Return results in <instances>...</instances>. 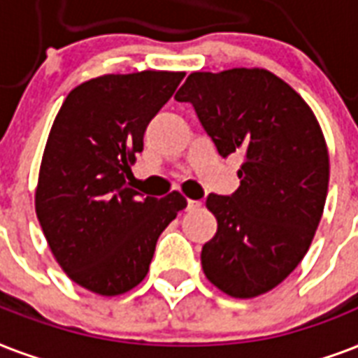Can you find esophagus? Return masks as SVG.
I'll return each instance as SVG.
<instances>
[{
    "instance_id": "esophagus-1",
    "label": "esophagus",
    "mask_w": 358,
    "mask_h": 358,
    "mask_svg": "<svg viewBox=\"0 0 358 358\" xmlns=\"http://www.w3.org/2000/svg\"><path fill=\"white\" fill-rule=\"evenodd\" d=\"M201 207V201H196V199H188V210H198Z\"/></svg>"
}]
</instances>
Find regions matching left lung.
I'll list each match as a JSON object with an SVG mask.
<instances>
[{"label": "left lung", "mask_w": 358, "mask_h": 358, "mask_svg": "<svg viewBox=\"0 0 358 358\" xmlns=\"http://www.w3.org/2000/svg\"><path fill=\"white\" fill-rule=\"evenodd\" d=\"M222 157L245 162L231 196H207L217 234L201 248L210 284L252 299L284 282L308 252L329 188L325 136L304 99L265 69L192 73L177 91Z\"/></svg>", "instance_id": "8db88e82"}]
</instances>
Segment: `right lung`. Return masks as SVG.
<instances>
[{"label": "right lung", "instance_id": "right-lung-1", "mask_svg": "<svg viewBox=\"0 0 358 358\" xmlns=\"http://www.w3.org/2000/svg\"><path fill=\"white\" fill-rule=\"evenodd\" d=\"M185 73L104 74L74 87L50 129L35 190V210L66 276L104 297L145 278L166 226L187 207L173 190L141 198L129 187L149 121Z\"/></svg>", "mask_w": 358, "mask_h": 358}]
</instances>
